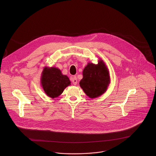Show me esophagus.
<instances>
[{"label": "esophagus", "instance_id": "1", "mask_svg": "<svg viewBox=\"0 0 156 156\" xmlns=\"http://www.w3.org/2000/svg\"><path fill=\"white\" fill-rule=\"evenodd\" d=\"M71 81L73 83L74 85H77V77L76 76H73L72 78H71Z\"/></svg>", "mask_w": 156, "mask_h": 156}]
</instances>
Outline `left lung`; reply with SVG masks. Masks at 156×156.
Wrapping results in <instances>:
<instances>
[{
	"label": "left lung",
	"instance_id": "left-lung-1",
	"mask_svg": "<svg viewBox=\"0 0 156 156\" xmlns=\"http://www.w3.org/2000/svg\"><path fill=\"white\" fill-rule=\"evenodd\" d=\"M111 83L109 71L102 59L97 64L89 62L83 70V78L79 82L80 87L90 98L103 95Z\"/></svg>",
	"mask_w": 156,
	"mask_h": 156
}]
</instances>
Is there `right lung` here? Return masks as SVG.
I'll return each mask as SVG.
<instances>
[{
  "mask_svg": "<svg viewBox=\"0 0 156 156\" xmlns=\"http://www.w3.org/2000/svg\"><path fill=\"white\" fill-rule=\"evenodd\" d=\"M41 85L48 97L55 98L71 85V82L58 68L44 67L41 76Z\"/></svg>",
  "mask_w": 156,
  "mask_h": 156,
  "instance_id": "obj_1",
  "label": "right lung"
}]
</instances>
